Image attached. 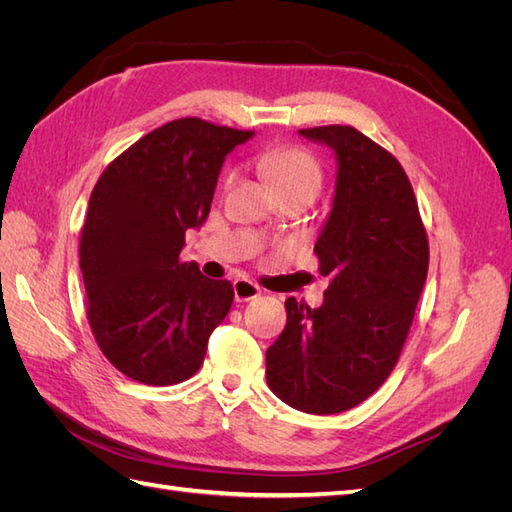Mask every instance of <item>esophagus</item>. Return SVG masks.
<instances>
[{
    "label": "esophagus",
    "instance_id": "esophagus-1",
    "mask_svg": "<svg viewBox=\"0 0 512 512\" xmlns=\"http://www.w3.org/2000/svg\"><path fill=\"white\" fill-rule=\"evenodd\" d=\"M232 288H235V301H252L262 294L260 286H256L250 280H235Z\"/></svg>",
    "mask_w": 512,
    "mask_h": 512
}]
</instances>
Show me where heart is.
Masks as SVG:
<instances>
[{
	"label": "heart",
	"mask_w": 512,
	"mask_h": 512,
	"mask_svg": "<svg viewBox=\"0 0 512 512\" xmlns=\"http://www.w3.org/2000/svg\"><path fill=\"white\" fill-rule=\"evenodd\" d=\"M258 166L280 196L307 194L314 198L322 185V168L303 147L267 149L258 158Z\"/></svg>",
	"instance_id": "1"
}]
</instances>
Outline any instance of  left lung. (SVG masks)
I'll use <instances>...</instances> for the list:
<instances>
[{"label":"left lung","mask_w":512,"mask_h":512,"mask_svg":"<svg viewBox=\"0 0 512 512\" xmlns=\"http://www.w3.org/2000/svg\"><path fill=\"white\" fill-rule=\"evenodd\" d=\"M335 153V194L314 252L331 277L320 307L286 301L267 384L307 414L359 406L393 371L427 280L429 243L414 190L389 151L350 126L299 130Z\"/></svg>","instance_id":"left-lung-1"}]
</instances>
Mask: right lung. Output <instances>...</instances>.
<instances>
[{
    "label": "right lung",
    "mask_w": 512,
    "mask_h": 512,
    "mask_svg": "<svg viewBox=\"0 0 512 512\" xmlns=\"http://www.w3.org/2000/svg\"><path fill=\"white\" fill-rule=\"evenodd\" d=\"M254 132L185 117L145 134L106 166L81 232L87 318L121 374L170 386L192 378L235 290L181 262L185 232L211 211L228 153Z\"/></svg>",
    "instance_id": "right-lung-1"
}]
</instances>
